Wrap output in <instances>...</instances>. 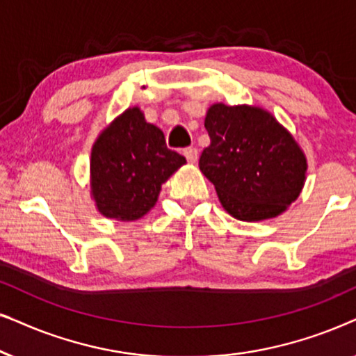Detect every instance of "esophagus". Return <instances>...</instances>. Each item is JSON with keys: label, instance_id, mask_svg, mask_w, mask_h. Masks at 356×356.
I'll use <instances>...</instances> for the list:
<instances>
[{"label": "esophagus", "instance_id": "obj_1", "mask_svg": "<svg viewBox=\"0 0 356 356\" xmlns=\"http://www.w3.org/2000/svg\"><path fill=\"white\" fill-rule=\"evenodd\" d=\"M183 155L186 157L188 162L194 163L197 160V149L196 147H186L183 150Z\"/></svg>", "mask_w": 356, "mask_h": 356}]
</instances>
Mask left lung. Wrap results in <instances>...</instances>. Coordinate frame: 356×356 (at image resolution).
<instances>
[{"mask_svg": "<svg viewBox=\"0 0 356 356\" xmlns=\"http://www.w3.org/2000/svg\"><path fill=\"white\" fill-rule=\"evenodd\" d=\"M204 126L211 144L199 157V168L230 216L264 220L298 197L306 159L274 116L256 106L217 104Z\"/></svg>", "mask_w": 356, "mask_h": 356, "instance_id": "8db88e82", "label": "left lung"}]
</instances>
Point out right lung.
<instances>
[{"instance_id":"add662e5","label":"right lung","mask_w":356,"mask_h":356,"mask_svg":"<svg viewBox=\"0 0 356 356\" xmlns=\"http://www.w3.org/2000/svg\"><path fill=\"white\" fill-rule=\"evenodd\" d=\"M186 159L167 147L157 126L139 108L126 110L92 149V193L108 218L136 220L157 202L162 183Z\"/></svg>"}]
</instances>
